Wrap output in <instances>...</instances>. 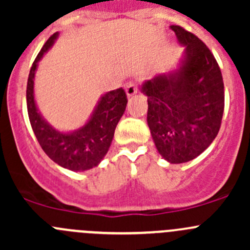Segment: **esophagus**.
<instances>
[{"mask_svg":"<svg viewBox=\"0 0 250 250\" xmlns=\"http://www.w3.org/2000/svg\"><path fill=\"white\" fill-rule=\"evenodd\" d=\"M137 92H138L137 84H135L133 81H130V82H128L127 84H125V93H127L128 98H132L133 95L137 94Z\"/></svg>","mask_w":250,"mask_h":250,"instance_id":"1","label":"esophagus"}]
</instances>
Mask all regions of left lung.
Masks as SVG:
<instances>
[{
  "label": "left lung",
  "mask_w": 250,
  "mask_h": 250,
  "mask_svg": "<svg viewBox=\"0 0 250 250\" xmlns=\"http://www.w3.org/2000/svg\"><path fill=\"white\" fill-rule=\"evenodd\" d=\"M186 47L180 69L141 85L147 97V125L158 152L169 163L193 160L213 143L223 120L225 95L220 67L192 32L172 25Z\"/></svg>",
  "instance_id": "1"
}]
</instances>
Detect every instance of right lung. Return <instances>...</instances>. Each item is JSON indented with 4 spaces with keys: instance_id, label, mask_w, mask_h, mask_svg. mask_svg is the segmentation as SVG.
Returning <instances> with one entry per match:
<instances>
[{
    "instance_id": "obj_1",
    "label": "right lung",
    "mask_w": 250,
    "mask_h": 250,
    "mask_svg": "<svg viewBox=\"0 0 250 250\" xmlns=\"http://www.w3.org/2000/svg\"><path fill=\"white\" fill-rule=\"evenodd\" d=\"M57 37L58 32L48 39L30 69L26 87L27 113L37 141L50 160L74 172L87 170L97 167L109 151L116 125L127 106V94L123 88L107 92L103 95L90 120L82 128L72 133L55 130L40 115L35 104L34 78L37 62L52 47Z\"/></svg>"
}]
</instances>
